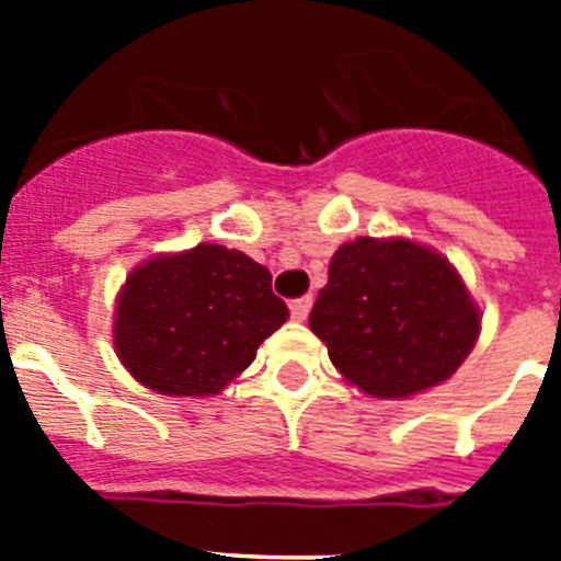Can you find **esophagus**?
<instances>
[{
	"mask_svg": "<svg viewBox=\"0 0 561 561\" xmlns=\"http://www.w3.org/2000/svg\"><path fill=\"white\" fill-rule=\"evenodd\" d=\"M311 304H314V300H311V295L297 297V300H291V304H289V311H291V317H295L297 323H304L306 317H309Z\"/></svg>",
	"mask_w": 561,
	"mask_h": 561,
	"instance_id": "1",
	"label": "esophagus"
}]
</instances>
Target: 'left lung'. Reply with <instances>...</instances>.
<instances>
[{"instance_id": "left-lung-1", "label": "left lung", "mask_w": 561, "mask_h": 561, "mask_svg": "<svg viewBox=\"0 0 561 561\" xmlns=\"http://www.w3.org/2000/svg\"><path fill=\"white\" fill-rule=\"evenodd\" d=\"M309 329L362 393L408 399L463 365L480 309L440 252L410 238H356L331 257Z\"/></svg>"}]
</instances>
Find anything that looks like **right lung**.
Listing matches in <instances>:
<instances>
[{
    "label": "right lung",
    "instance_id": "obj_1",
    "mask_svg": "<svg viewBox=\"0 0 561 561\" xmlns=\"http://www.w3.org/2000/svg\"><path fill=\"white\" fill-rule=\"evenodd\" d=\"M289 309L250 255L199 244L131 270L114 306V351L162 396H213L252 365Z\"/></svg>",
    "mask_w": 561,
    "mask_h": 561
}]
</instances>
